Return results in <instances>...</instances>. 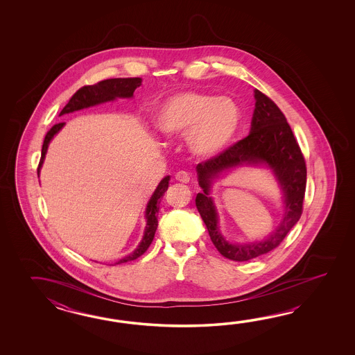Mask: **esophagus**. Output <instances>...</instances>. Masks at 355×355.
Wrapping results in <instances>:
<instances>
[{
	"instance_id": "obj_1",
	"label": "esophagus",
	"mask_w": 355,
	"mask_h": 355,
	"mask_svg": "<svg viewBox=\"0 0 355 355\" xmlns=\"http://www.w3.org/2000/svg\"><path fill=\"white\" fill-rule=\"evenodd\" d=\"M175 179L184 184H188L189 181L191 180V176L187 171H179L178 174L175 175Z\"/></svg>"
}]
</instances>
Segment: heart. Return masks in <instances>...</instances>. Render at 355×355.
I'll use <instances>...</instances> for the list:
<instances>
[{
	"mask_svg": "<svg viewBox=\"0 0 355 355\" xmlns=\"http://www.w3.org/2000/svg\"><path fill=\"white\" fill-rule=\"evenodd\" d=\"M241 119V109L232 98L184 91L159 105L155 125L167 138L185 135L189 151L198 157L211 159L232 144Z\"/></svg>",
	"mask_w": 355,
	"mask_h": 355,
	"instance_id": "1",
	"label": "heart"
}]
</instances>
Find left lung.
Listing matches in <instances>:
<instances>
[{"label":"left lung","instance_id":"1","mask_svg":"<svg viewBox=\"0 0 355 355\" xmlns=\"http://www.w3.org/2000/svg\"><path fill=\"white\" fill-rule=\"evenodd\" d=\"M254 96L257 103L249 136L218 156L196 165L198 182L203 189L196 194V209L216 249L234 261H248L279 246L301 218L306 191V162L284 114L263 92L255 90ZM241 166H263L272 171L284 193L285 213L279 227L268 238L260 242L236 244L228 242L218 230V212L210 191L216 178Z\"/></svg>","mask_w":355,"mask_h":355}]
</instances>
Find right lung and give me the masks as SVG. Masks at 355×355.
Segmentation results:
<instances>
[{
	"mask_svg": "<svg viewBox=\"0 0 355 355\" xmlns=\"http://www.w3.org/2000/svg\"><path fill=\"white\" fill-rule=\"evenodd\" d=\"M142 85V78L139 77H130V78H109L104 80L101 83L96 85H91V86H83L80 90L76 91L75 95L69 98L67 105L62 109L60 115L63 114L73 113L77 110H83L87 109L91 106L100 105L104 103L114 101L116 98H133V92L137 87H139ZM66 123H58L53 125L51 130L46 133L44 138V144L42 147V157L39 162L38 176L40 174V168L46 159V153L48 151V146L51 144V141L53 139L54 136L60 132V129L64 127ZM168 181L170 176H165L162 180L159 181V185L156 190L153 191L151 199L148 200L146 211H144V218H146V228H144V237L141 242L138 243L137 249L128 254L127 257H121V260H118L116 264H123V263H128L132 260H136L137 257L144 255L146 250L150 248L152 240L155 237V232L159 226V220H157V214H159V202L161 198L165 194L167 188H168Z\"/></svg>",
	"mask_w": 355,
	"mask_h": 355,
	"instance_id": "right-lung-1",
	"label": "right lung"
}]
</instances>
